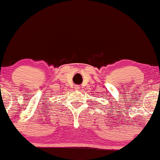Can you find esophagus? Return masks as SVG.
Returning a JSON list of instances; mask_svg holds the SVG:
<instances>
[{"instance_id":"1","label":"esophagus","mask_w":160,"mask_h":160,"mask_svg":"<svg viewBox=\"0 0 160 160\" xmlns=\"http://www.w3.org/2000/svg\"><path fill=\"white\" fill-rule=\"evenodd\" d=\"M74 88H75V89H77V90H79V89H80V86H78V85H76L74 86Z\"/></svg>"}]
</instances>
